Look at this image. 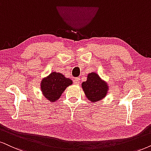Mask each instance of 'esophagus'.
Segmentation results:
<instances>
[{
    "label": "esophagus",
    "instance_id": "34e87169",
    "mask_svg": "<svg viewBox=\"0 0 151 151\" xmlns=\"http://www.w3.org/2000/svg\"><path fill=\"white\" fill-rule=\"evenodd\" d=\"M73 81L74 83H75V84H79L80 82V79L79 78H74Z\"/></svg>",
    "mask_w": 151,
    "mask_h": 151
}]
</instances>
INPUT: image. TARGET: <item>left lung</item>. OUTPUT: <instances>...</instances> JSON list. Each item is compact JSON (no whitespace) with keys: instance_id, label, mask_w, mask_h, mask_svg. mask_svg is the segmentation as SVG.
<instances>
[{"instance_id":"obj_1","label":"left lung","mask_w":151,"mask_h":151,"mask_svg":"<svg viewBox=\"0 0 151 151\" xmlns=\"http://www.w3.org/2000/svg\"><path fill=\"white\" fill-rule=\"evenodd\" d=\"M81 87L88 100L93 103L102 100L109 91L107 83L95 72L88 74L87 80L81 83Z\"/></svg>"}]
</instances>
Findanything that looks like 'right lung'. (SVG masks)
Segmentation results:
<instances>
[{"mask_svg": "<svg viewBox=\"0 0 151 151\" xmlns=\"http://www.w3.org/2000/svg\"><path fill=\"white\" fill-rule=\"evenodd\" d=\"M71 84V79L65 78L61 73L53 72L42 80L40 86L45 98L51 102H54L60 98L66 88Z\"/></svg>", "mask_w": 151, "mask_h": 151, "instance_id": "obj_1", "label": "right lung"}]
</instances>
